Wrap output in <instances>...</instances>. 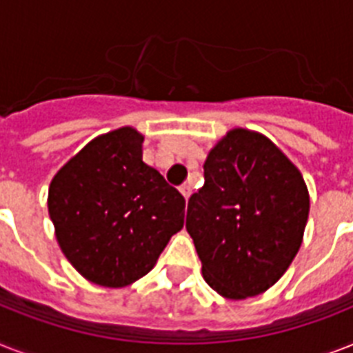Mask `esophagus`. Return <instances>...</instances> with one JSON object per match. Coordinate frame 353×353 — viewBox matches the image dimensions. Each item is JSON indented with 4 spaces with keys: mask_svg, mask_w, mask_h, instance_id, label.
I'll list each match as a JSON object with an SVG mask.
<instances>
[{
    "mask_svg": "<svg viewBox=\"0 0 353 353\" xmlns=\"http://www.w3.org/2000/svg\"><path fill=\"white\" fill-rule=\"evenodd\" d=\"M179 192L183 194V198L188 199V198H190V194H192V187L185 183V185H181V187H179Z\"/></svg>",
    "mask_w": 353,
    "mask_h": 353,
    "instance_id": "esophagus-1",
    "label": "esophagus"
}]
</instances>
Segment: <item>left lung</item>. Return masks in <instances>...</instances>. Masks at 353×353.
I'll list each match as a JSON object with an SVG mask.
<instances>
[{"mask_svg": "<svg viewBox=\"0 0 353 353\" xmlns=\"http://www.w3.org/2000/svg\"><path fill=\"white\" fill-rule=\"evenodd\" d=\"M187 231L207 284L227 299L269 290L290 268L310 212L306 183L269 139L232 130L210 150Z\"/></svg>", "mask_w": 353, "mask_h": 353, "instance_id": "1", "label": "left lung"}]
</instances>
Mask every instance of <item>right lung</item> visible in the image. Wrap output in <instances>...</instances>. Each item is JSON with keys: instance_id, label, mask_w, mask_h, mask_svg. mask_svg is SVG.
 <instances>
[{"instance_id": "right-lung-1", "label": "right lung", "mask_w": 353, "mask_h": 353, "mask_svg": "<svg viewBox=\"0 0 353 353\" xmlns=\"http://www.w3.org/2000/svg\"><path fill=\"white\" fill-rule=\"evenodd\" d=\"M47 207L69 262L106 288L148 273L185 218V198L143 163V135L133 128L80 150L51 181Z\"/></svg>"}]
</instances>
